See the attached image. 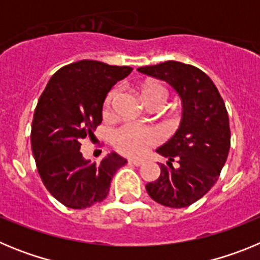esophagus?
Here are the masks:
<instances>
[{
	"mask_svg": "<svg viewBox=\"0 0 260 260\" xmlns=\"http://www.w3.org/2000/svg\"><path fill=\"white\" fill-rule=\"evenodd\" d=\"M128 162L133 165H135V167H141L144 161L143 160H139V158H128Z\"/></svg>",
	"mask_w": 260,
	"mask_h": 260,
	"instance_id": "obj_1",
	"label": "esophagus"
}]
</instances>
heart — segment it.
Returning a JSON list of instances; mask_svg holds the SVG:
<instances>
[{
	"mask_svg": "<svg viewBox=\"0 0 260 260\" xmlns=\"http://www.w3.org/2000/svg\"><path fill=\"white\" fill-rule=\"evenodd\" d=\"M141 92L147 105H161L167 99V88L158 82H146L141 86ZM117 95L116 89H110L105 98L104 114L109 116L112 104ZM160 135L153 127L139 123H123L112 134V144L118 152L127 156H141L148 148L158 143Z\"/></svg>",
	"mask_w": 260,
	"mask_h": 260,
	"instance_id": "obj_1",
	"label": "heart"
}]
</instances>
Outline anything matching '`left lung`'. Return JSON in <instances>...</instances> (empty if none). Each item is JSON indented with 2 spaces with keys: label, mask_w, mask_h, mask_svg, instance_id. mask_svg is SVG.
<instances>
[{
  "label": "left lung",
  "mask_w": 260,
  "mask_h": 260,
  "mask_svg": "<svg viewBox=\"0 0 260 260\" xmlns=\"http://www.w3.org/2000/svg\"><path fill=\"white\" fill-rule=\"evenodd\" d=\"M138 71L165 80L182 100L180 127L156 150L169 158L168 167L160 164L161 173L147 183V192L165 207H189L210 191L228 157L231 128L224 100L211 78L192 65L167 61Z\"/></svg>",
  "instance_id": "left-lung-1"
}]
</instances>
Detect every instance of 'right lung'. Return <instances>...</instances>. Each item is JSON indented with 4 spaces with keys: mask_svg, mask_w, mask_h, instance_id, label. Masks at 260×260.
<instances>
[{
    "mask_svg": "<svg viewBox=\"0 0 260 260\" xmlns=\"http://www.w3.org/2000/svg\"><path fill=\"white\" fill-rule=\"evenodd\" d=\"M133 71L83 59L56 71L36 105L31 147L48 191L63 206L82 210L104 201L110 181L126 158L110 152L100 164L84 160L80 141L92 137L103 119L109 89Z\"/></svg>",
    "mask_w": 260,
    "mask_h": 260,
    "instance_id": "obj_1",
    "label": "right lung"
}]
</instances>
